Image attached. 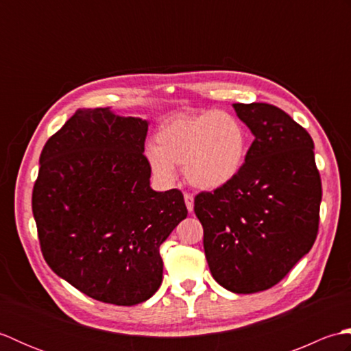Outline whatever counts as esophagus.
<instances>
[{"mask_svg":"<svg viewBox=\"0 0 351 351\" xmlns=\"http://www.w3.org/2000/svg\"><path fill=\"white\" fill-rule=\"evenodd\" d=\"M184 200H185V206H187L189 213H193V208H195V197L189 195V193H185Z\"/></svg>","mask_w":351,"mask_h":351,"instance_id":"1","label":"esophagus"}]
</instances>
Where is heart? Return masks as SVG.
Returning a JSON list of instances; mask_svg holds the SVG:
<instances>
[{
  "instance_id": "1",
  "label": "heart",
  "mask_w": 351,
  "mask_h": 351,
  "mask_svg": "<svg viewBox=\"0 0 351 351\" xmlns=\"http://www.w3.org/2000/svg\"><path fill=\"white\" fill-rule=\"evenodd\" d=\"M249 152L247 130L226 111L182 114L170 119L146 147L152 173L162 182L175 180V166H184L191 187L213 191L234 181Z\"/></svg>"
}]
</instances>
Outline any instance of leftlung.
<instances>
[{"label":"left lung","mask_w":351,"mask_h":351,"mask_svg":"<svg viewBox=\"0 0 351 351\" xmlns=\"http://www.w3.org/2000/svg\"><path fill=\"white\" fill-rule=\"evenodd\" d=\"M232 107L255 140L240 175L197 195L195 213L215 282L252 294L280 282L314 245L322 180L314 141L285 111L263 102Z\"/></svg>","instance_id":"1"}]
</instances>
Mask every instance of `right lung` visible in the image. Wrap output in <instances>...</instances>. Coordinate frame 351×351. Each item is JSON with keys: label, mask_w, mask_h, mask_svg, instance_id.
<instances>
[{"label": "right lung", "mask_w": 351, "mask_h": 351, "mask_svg": "<svg viewBox=\"0 0 351 351\" xmlns=\"http://www.w3.org/2000/svg\"><path fill=\"white\" fill-rule=\"evenodd\" d=\"M147 126L110 107L78 110L43 146L33 189L37 234L52 271L117 306L156 293L160 245L187 217L180 190L151 189Z\"/></svg>", "instance_id": "right-lung-1"}]
</instances>
